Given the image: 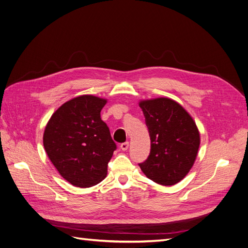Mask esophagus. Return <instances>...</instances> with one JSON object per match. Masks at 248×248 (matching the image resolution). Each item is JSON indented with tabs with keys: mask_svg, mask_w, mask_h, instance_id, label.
<instances>
[{
	"mask_svg": "<svg viewBox=\"0 0 248 248\" xmlns=\"http://www.w3.org/2000/svg\"><path fill=\"white\" fill-rule=\"evenodd\" d=\"M121 149L123 151H126L128 149V142H124V143L121 144Z\"/></svg>",
	"mask_w": 248,
	"mask_h": 248,
	"instance_id": "obj_1",
	"label": "esophagus"
}]
</instances>
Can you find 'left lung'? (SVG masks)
I'll list each match as a JSON object with an SVG mask.
<instances>
[{"label": "left lung", "mask_w": 248, "mask_h": 248, "mask_svg": "<svg viewBox=\"0 0 248 248\" xmlns=\"http://www.w3.org/2000/svg\"><path fill=\"white\" fill-rule=\"evenodd\" d=\"M139 105L151 140L150 155L139 166L156 184L173 186L195 163L201 142L198 126L184 107L170 98L142 100Z\"/></svg>", "instance_id": "left-lung-1"}]
</instances>
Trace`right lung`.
Instances as JSON below:
<instances>
[{
    "label": "right lung",
    "mask_w": 248,
    "mask_h": 248,
    "mask_svg": "<svg viewBox=\"0 0 248 248\" xmlns=\"http://www.w3.org/2000/svg\"><path fill=\"white\" fill-rule=\"evenodd\" d=\"M107 100L82 95L63 103L48 121L46 152L59 173L78 187L99 184L116 145L100 111Z\"/></svg>",
    "instance_id": "add662e5"
}]
</instances>
